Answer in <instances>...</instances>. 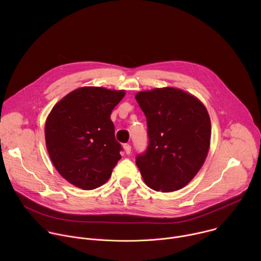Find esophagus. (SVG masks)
I'll return each instance as SVG.
<instances>
[{
	"instance_id": "esophagus-1",
	"label": "esophagus",
	"mask_w": 261,
	"mask_h": 261,
	"mask_svg": "<svg viewBox=\"0 0 261 261\" xmlns=\"http://www.w3.org/2000/svg\"><path fill=\"white\" fill-rule=\"evenodd\" d=\"M124 150H125L126 154L129 155V154L131 153V145H130L129 143H125V144H124Z\"/></svg>"
}]
</instances>
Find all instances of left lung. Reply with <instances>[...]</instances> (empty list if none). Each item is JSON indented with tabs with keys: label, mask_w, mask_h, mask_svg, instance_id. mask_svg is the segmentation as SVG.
I'll list each match as a JSON object with an SVG mask.
<instances>
[{
	"label": "left lung",
	"mask_w": 261,
	"mask_h": 261,
	"mask_svg": "<svg viewBox=\"0 0 261 261\" xmlns=\"http://www.w3.org/2000/svg\"><path fill=\"white\" fill-rule=\"evenodd\" d=\"M135 99L146 118L148 144L137 155L144 182L155 191L185 187L198 172L211 142V120L195 97L173 88L139 92Z\"/></svg>",
	"instance_id": "left-lung-1"
}]
</instances>
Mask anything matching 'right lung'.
Here are the masks:
<instances>
[{
	"instance_id": "1",
	"label": "right lung",
	"mask_w": 261,
	"mask_h": 261,
	"mask_svg": "<svg viewBox=\"0 0 261 261\" xmlns=\"http://www.w3.org/2000/svg\"><path fill=\"white\" fill-rule=\"evenodd\" d=\"M124 96V91L84 87L50 111L45 124L49 157L59 173L76 187H100L121 159L123 147L110 115Z\"/></svg>"
}]
</instances>
